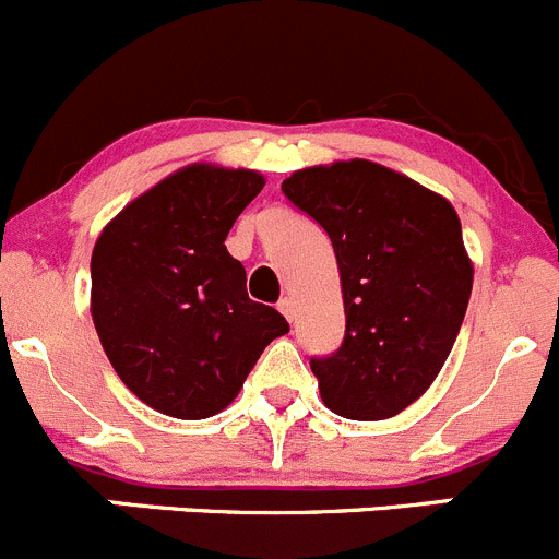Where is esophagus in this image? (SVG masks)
Here are the masks:
<instances>
[{
	"instance_id": "1",
	"label": "esophagus",
	"mask_w": 559,
	"mask_h": 559,
	"mask_svg": "<svg viewBox=\"0 0 559 559\" xmlns=\"http://www.w3.org/2000/svg\"><path fill=\"white\" fill-rule=\"evenodd\" d=\"M277 309H280L282 314H285L287 320H293V318H296V304H293V298H287V296H285V298H280Z\"/></svg>"
}]
</instances>
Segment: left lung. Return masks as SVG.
<instances>
[{
	"instance_id": "1",
	"label": "left lung",
	"mask_w": 559,
	"mask_h": 559,
	"mask_svg": "<svg viewBox=\"0 0 559 559\" xmlns=\"http://www.w3.org/2000/svg\"><path fill=\"white\" fill-rule=\"evenodd\" d=\"M282 192L329 234L340 266L345 340L309 361L323 405L353 421L396 416L435 383L467 312L454 206L369 159L296 170Z\"/></svg>"
}]
</instances>
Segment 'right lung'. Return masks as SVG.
<instances>
[{
	"mask_svg": "<svg viewBox=\"0 0 559 559\" xmlns=\"http://www.w3.org/2000/svg\"><path fill=\"white\" fill-rule=\"evenodd\" d=\"M258 170L192 163L127 203L92 252V320L121 383L165 416L225 411L290 325L225 247Z\"/></svg>",
	"mask_w": 559,
	"mask_h": 559,
	"instance_id": "right-lung-1",
	"label": "right lung"
}]
</instances>
